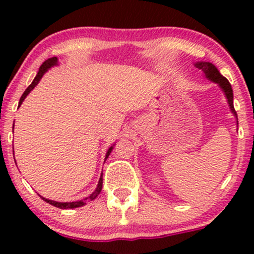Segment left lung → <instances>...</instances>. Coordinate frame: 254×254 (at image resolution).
Listing matches in <instances>:
<instances>
[{
  "mask_svg": "<svg viewBox=\"0 0 254 254\" xmlns=\"http://www.w3.org/2000/svg\"><path fill=\"white\" fill-rule=\"evenodd\" d=\"M195 66L199 68V70H201L204 73H205V76L210 79V81L215 82V83H217L220 87H221L222 91L225 92V96H226L227 102H229L230 109H231V112L234 113V115L237 119V113L234 108V92H232V87L231 84H230V82L227 81V78H225L211 63H203V61H201V63H196ZM237 124H238V119H237Z\"/></svg>",
  "mask_w": 254,
  "mask_h": 254,
  "instance_id": "obj_1",
  "label": "left lung"
}]
</instances>
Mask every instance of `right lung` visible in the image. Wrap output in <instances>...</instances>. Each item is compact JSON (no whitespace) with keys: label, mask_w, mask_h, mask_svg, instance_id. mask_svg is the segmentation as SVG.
I'll list each match as a JSON object with an SVG mask.
<instances>
[{"label":"right lung","mask_w":254,"mask_h":254,"mask_svg":"<svg viewBox=\"0 0 254 254\" xmlns=\"http://www.w3.org/2000/svg\"><path fill=\"white\" fill-rule=\"evenodd\" d=\"M55 65H58V58H50V59H48V60H45L44 63H43V65L40 66V68H39V71H38V73H37V76H35V78L33 79L32 83L29 84V87H28V88L25 89L24 93H23V94H22V97H20V99H19V106H20V104H22V102L24 101L25 97H27L28 94H29V92L32 91V89L34 88L35 86H37L38 82H39V81H40V78L43 77V75H44V73L47 72V71L49 70V68L51 67V66H55ZM113 146H114V145H113ZM113 146H111V147H109L108 152H107V155H106V160H107V158H108L109 153L112 152ZM102 176H103V175H102ZM102 176H101V178H99L98 186H97L96 190H94L93 193H92L91 195H89V196H87V198H84L83 200H79V201H72V203H59V201L49 200V199L43 198V196H42V199H43V200H44V201H47V203L51 204V205H54V206H56V207H60V209H75V207L83 206L84 204H86V201H87V200H94V199H96L97 196H98V194L101 193V190H102V186H103V178H102Z\"/></svg>","instance_id":"add662e5"}]
</instances>
